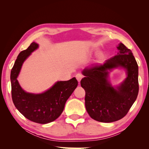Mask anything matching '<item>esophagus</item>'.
<instances>
[{
	"label": "esophagus",
	"mask_w": 149,
	"mask_h": 149,
	"mask_svg": "<svg viewBox=\"0 0 149 149\" xmlns=\"http://www.w3.org/2000/svg\"><path fill=\"white\" fill-rule=\"evenodd\" d=\"M83 78V76L81 74H80V73H78V74H76V78L77 79V80L79 82L81 80V79Z\"/></svg>",
	"instance_id": "1"
}]
</instances>
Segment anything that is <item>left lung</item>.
Listing matches in <instances>:
<instances>
[{"label":"left lung","mask_w":149,"mask_h":149,"mask_svg":"<svg viewBox=\"0 0 149 149\" xmlns=\"http://www.w3.org/2000/svg\"><path fill=\"white\" fill-rule=\"evenodd\" d=\"M118 53L105 61L83 71L85 77L81 86L86 92L85 106L94 120L112 123L123 118L136 100L139 93L138 65L132 51L120 43ZM122 67L128 77L119 87H112L108 82V70Z\"/></svg>","instance_id":"obj_1"}]
</instances>
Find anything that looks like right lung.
<instances>
[{
  "label": "right lung",
  "mask_w": 149,
  "mask_h": 149,
  "mask_svg": "<svg viewBox=\"0 0 149 149\" xmlns=\"http://www.w3.org/2000/svg\"><path fill=\"white\" fill-rule=\"evenodd\" d=\"M38 47L35 42L18 55L11 70L12 98L17 109L26 119L38 124H47L56 120L63 111L65 103L78 86L75 78L58 81L42 94H34L24 91L17 79L24 61Z\"/></svg>",
  "instance_id": "right-lung-1"
}]
</instances>
